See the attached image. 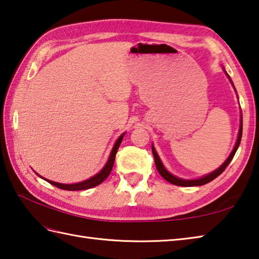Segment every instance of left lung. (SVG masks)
Listing matches in <instances>:
<instances>
[{"mask_svg": "<svg viewBox=\"0 0 259 259\" xmlns=\"http://www.w3.org/2000/svg\"><path fill=\"white\" fill-rule=\"evenodd\" d=\"M226 72V71H225ZM227 73V72H226ZM227 76H228V73H227ZM229 80L231 81L230 77L228 76ZM231 83H233V81H231ZM234 86V83H233ZM241 135H242V115H241V118H240V128H239V133H238V139H237V142H236V145L234 147L233 152L230 153V155L228 156V159H227L224 163L223 165H220V167H218L217 170H214L213 172H211L209 174H207V176H204L202 178L200 179H196V180H184V179H180L178 177H174L173 174H171L170 172H168L166 168L164 167V165H163V163L161 162L159 155H157V153L154 149V146H152V153H153V156H154V161H155V165H156V168L157 171H159V173L162 176L163 179H165V180L167 182H170L172 184H174V186H180V187H194V186H203V184H207L209 183L210 181H212L213 179H215L217 177H219L221 173H223L225 171V168L228 166L229 163L231 162V160H233V157L235 156L236 154V151L238 150V146L240 144V141H241Z\"/></svg>", "mask_w": 259, "mask_h": 259, "instance_id": "obj_1", "label": "left lung"}]
</instances>
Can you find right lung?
<instances>
[{"label": "right lung", "instance_id": "add662e5", "mask_svg": "<svg viewBox=\"0 0 259 259\" xmlns=\"http://www.w3.org/2000/svg\"><path fill=\"white\" fill-rule=\"evenodd\" d=\"M125 134H122L119 137L118 140L116 141V143L113 147L112 152H110V155H109V159L107 161L106 164L103 167V170L100 171L99 173H97L96 176H94L93 178L88 179L86 181H82V182H79V183H73V184H62V183H58V182H54V181H50V180H47V179L42 178L44 180H46L47 182H49L52 186H55L59 189L62 190H68V191H78V190H87V189H92L94 187L98 186V184L102 183L103 181H105L107 179V177L112 172V168L114 165V161H115V156H116V153H117L118 147L122 143V140L124 137Z\"/></svg>", "mask_w": 259, "mask_h": 259}]
</instances>
